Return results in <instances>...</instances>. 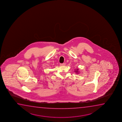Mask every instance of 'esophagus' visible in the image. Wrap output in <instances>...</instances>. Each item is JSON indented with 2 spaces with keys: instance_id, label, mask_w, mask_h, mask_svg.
Masks as SVG:
<instances>
[{
  "instance_id": "esophagus-1",
  "label": "esophagus",
  "mask_w": 122,
  "mask_h": 122,
  "mask_svg": "<svg viewBox=\"0 0 122 122\" xmlns=\"http://www.w3.org/2000/svg\"><path fill=\"white\" fill-rule=\"evenodd\" d=\"M60 65L61 66H65V64L64 63H61L60 64Z\"/></svg>"
}]
</instances>
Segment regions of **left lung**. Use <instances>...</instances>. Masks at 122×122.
Masks as SVG:
<instances>
[{"label":"left lung","instance_id":"1","mask_svg":"<svg viewBox=\"0 0 122 122\" xmlns=\"http://www.w3.org/2000/svg\"><path fill=\"white\" fill-rule=\"evenodd\" d=\"M78 69H77V70H75V71L76 73H77V74H78Z\"/></svg>","mask_w":122,"mask_h":122}]
</instances>
